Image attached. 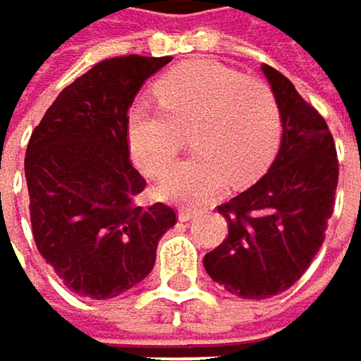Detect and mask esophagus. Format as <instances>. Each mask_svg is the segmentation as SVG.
<instances>
[{
  "instance_id": "esophagus-1",
  "label": "esophagus",
  "mask_w": 361,
  "mask_h": 361,
  "mask_svg": "<svg viewBox=\"0 0 361 361\" xmlns=\"http://www.w3.org/2000/svg\"><path fill=\"white\" fill-rule=\"evenodd\" d=\"M195 218H197V212L195 209H188V207L179 209V220H182V222H192Z\"/></svg>"
}]
</instances>
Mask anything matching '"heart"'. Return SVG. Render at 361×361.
<instances>
[{
	"label": "heart",
	"instance_id": "b5f03b06",
	"mask_svg": "<svg viewBox=\"0 0 361 361\" xmlns=\"http://www.w3.org/2000/svg\"><path fill=\"white\" fill-rule=\"evenodd\" d=\"M158 107L135 105L126 120L133 160L149 177H164L193 133L197 154L160 186L169 201L203 205L218 197L228 177L247 184L275 158L283 111L271 84L214 61H190L154 84Z\"/></svg>",
	"mask_w": 361,
	"mask_h": 361
}]
</instances>
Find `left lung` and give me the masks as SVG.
Returning <instances> with one entry per match:
<instances>
[{"label": "left lung", "mask_w": 361, "mask_h": 361, "mask_svg": "<svg viewBox=\"0 0 361 361\" xmlns=\"http://www.w3.org/2000/svg\"><path fill=\"white\" fill-rule=\"evenodd\" d=\"M262 71L281 103V147L262 179L218 207L228 235L203 258L216 283L252 300L277 296L305 275L324 243L338 184L324 116L275 67Z\"/></svg>", "instance_id": "1"}]
</instances>
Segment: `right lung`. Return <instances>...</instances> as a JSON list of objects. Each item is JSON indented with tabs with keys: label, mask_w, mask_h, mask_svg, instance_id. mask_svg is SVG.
Returning <instances> with one entry per match:
<instances>
[{
	"label": "right lung",
	"mask_w": 361,
	"mask_h": 361,
	"mask_svg": "<svg viewBox=\"0 0 361 361\" xmlns=\"http://www.w3.org/2000/svg\"><path fill=\"white\" fill-rule=\"evenodd\" d=\"M171 56H114L65 86L33 128L25 177L33 241L63 283L92 300L124 294L177 224L164 203L141 207L145 179L128 158V107Z\"/></svg>",
	"instance_id": "obj_1"
}]
</instances>
